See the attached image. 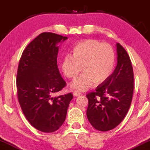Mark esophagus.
<instances>
[{
	"mask_svg": "<svg viewBox=\"0 0 150 150\" xmlns=\"http://www.w3.org/2000/svg\"><path fill=\"white\" fill-rule=\"evenodd\" d=\"M81 95V93H80L76 92V91H74V92H73V95H74V96H75V97H78V96H79V95Z\"/></svg>",
	"mask_w": 150,
	"mask_h": 150,
	"instance_id": "34e87169",
	"label": "esophagus"
}]
</instances>
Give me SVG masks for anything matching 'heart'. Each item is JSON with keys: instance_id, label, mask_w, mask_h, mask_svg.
Listing matches in <instances>:
<instances>
[{"instance_id": "heart-1", "label": "heart", "mask_w": 150, "mask_h": 150, "mask_svg": "<svg viewBox=\"0 0 150 150\" xmlns=\"http://www.w3.org/2000/svg\"><path fill=\"white\" fill-rule=\"evenodd\" d=\"M116 54L113 47L95 39H88L79 42L72 51V56L66 55L61 62V68L68 79H74L81 70L83 74L73 80L71 88L85 91L93 83H103L114 71Z\"/></svg>"}]
</instances>
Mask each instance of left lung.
Here are the masks:
<instances>
[{
	"label": "left lung",
	"instance_id": "obj_1",
	"mask_svg": "<svg viewBox=\"0 0 150 150\" xmlns=\"http://www.w3.org/2000/svg\"><path fill=\"white\" fill-rule=\"evenodd\" d=\"M117 66L109 79L97 86L88 99L86 116L100 131L116 127L129 111L133 93L134 76L131 62L122 45L116 43Z\"/></svg>",
	"mask_w": 150,
	"mask_h": 150
}]
</instances>
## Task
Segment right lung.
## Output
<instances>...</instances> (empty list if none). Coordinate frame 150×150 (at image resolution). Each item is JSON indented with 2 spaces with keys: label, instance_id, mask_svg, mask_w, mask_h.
Returning a JSON list of instances; mask_svg holds the SVG:
<instances>
[{
  "label": "right lung",
  "instance_id": "right-lung-1",
  "mask_svg": "<svg viewBox=\"0 0 150 150\" xmlns=\"http://www.w3.org/2000/svg\"><path fill=\"white\" fill-rule=\"evenodd\" d=\"M68 39L51 32H43L23 51L17 74L18 100L32 126L44 133H53L66 120L73 98L71 93L53 97L66 86L57 64L58 44Z\"/></svg>",
  "mask_w": 150,
  "mask_h": 150
}]
</instances>
